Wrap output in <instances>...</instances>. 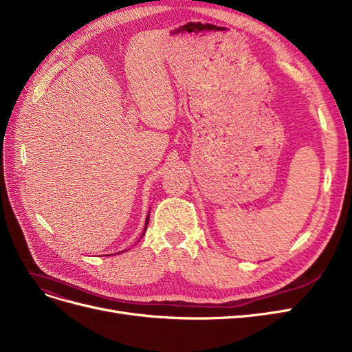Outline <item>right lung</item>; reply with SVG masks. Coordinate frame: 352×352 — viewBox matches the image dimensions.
Instances as JSON below:
<instances>
[{"label":"right lung","mask_w":352,"mask_h":352,"mask_svg":"<svg viewBox=\"0 0 352 352\" xmlns=\"http://www.w3.org/2000/svg\"><path fill=\"white\" fill-rule=\"evenodd\" d=\"M148 220H149V219H146V222H148ZM145 230H146V229H145Z\"/></svg>","instance_id":"obj_1"}]
</instances>
